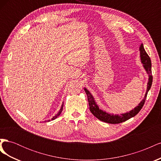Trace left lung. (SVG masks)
<instances>
[{
	"label": "left lung",
	"instance_id": "8db88e82",
	"mask_svg": "<svg viewBox=\"0 0 161 161\" xmlns=\"http://www.w3.org/2000/svg\"><path fill=\"white\" fill-rule=\"evenodd\" d=\"M140 51L141 62H142L146 71L147 72L148 75L149 76L148 85H147V92H146L144 99L140 102V103L136 107V108H135L132 110H131L130 112H128V113H125L124 114H121L120 115H113V114H109L108 113H106L105 111L99 109V107L97 106V105L95 103L93 97L92 96V95L90 93V92L88 90L85 89V91L87 95V98H88L89 109L91 113L93 114L97 119H99L102 121H104V122L109 123V124H119L130 119L131 118H132V117H134L136 114H138L139 113V111L141 110V109L142 108V107L145 103L146 99H147L148 92L150 90L151 86H152L153 75H152V69H151V65H152V64H151L150 58L148 55V53L146 52L143 44H141L140 47Z\"/></svg>",
	"mask_w": 161,
	"mask_h": 161
}]
</instances>
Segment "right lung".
<instances>
[{"label":"right lung","mask_w":161,"mask_h":161,"mask_svg":"<svg viewBox=\"0 0 161 161\" xmlns=\"http://www.w3.org/2000/svg\"><path fill=\"white\" fill-rule=\"evenodd\" d=\"M64 104V103H63ZM63 104H62V107H61V109H60V111H59V112H58V113L55 115V116H53V118H52V120H53V119H55L56 118H57L58 116H59L60 115V114H61V112L62 111V109H63ZM50 121V120H49Z\"/></svg>","instance_id":"add662e5"}]
</instances>
